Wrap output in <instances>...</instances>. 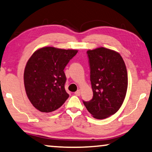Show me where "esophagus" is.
Instances as JSON below:
<instances>
[{"label":"esophagus","mask_w":152,"mask_h":152,"mask_svg":"<svg viewBox=\"0 0 152 152\" xmlns=\"http://www.w3.org/2000/svg\"><path fill=\"white\" fill-rule=\"evenodd\" d=\"M75 95L76 96H79L80 95V89H78V90H77L76 92H75Z\"/></svg>","instance_id":"esophagus-1"}]
</instances>
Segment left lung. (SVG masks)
Here are the masks:
<instances>
[{
	"instance_id": "obj_1",
	"label": "left lung",
	"mask_w": 152,
	"mask_h": 152,
	"mask_svg": "<svg viewBox=\"0 0 152 152\" xmlns=\"http://www.w3.org/2000/svg\"><path fill=\"white\" fill-rule=\"evenodd\" d=\"M87 53L93 98L83 103L94 118H107L118 112L125 100L127 68L121 54L114 50L100 47Z\"/></svg>"
}]
</instances>
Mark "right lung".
<instances>
[{
  "label": "right lung",
  "mask_w": 152,
  "mask_h": 152,
  "mask_svg": "<svg viewBox=\"0 0 152 152\" xmlns=\"http://www.w3.org/2000/svg\"><path fill=\"white\" fill-rule=\"evenodd\" d=\"M77 52L76 50L43 47L29 58L24 71V85L27 97L36 110L54 112L69 97L65 89L64 69Z\"/></svg>",
  "instance_id": "add662e5"
}]
</instances>
